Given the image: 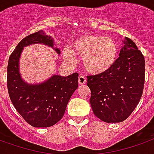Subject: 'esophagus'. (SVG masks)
<instances>
[{
	"instance_id": "1",
	"label": "esophagus",
	"mask_w": 154,
	"mask_h": 154,
	"mask_svg": "<svg viewBox=\"0 0 154 154\" xmlns=\"http://www.w3.org/2000/svg\"><path fill=\"white\" fill-rule=\"evenodd\" d=\"M78 82L80 85H83V84H86V78L85 76H83V75H81L78 77Z\"/></svg>"
}]
</instances>
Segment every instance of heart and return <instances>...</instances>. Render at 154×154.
Returning a JSON list of instances; mask_svg holds the SVG:
<instances>
[{
	"mask_svg": "<svg viewBox=\"0 0 154 154\" xmlns=\"http://www.w3.org/2000/svg\"><path fill=\"white\" fill-rule=\"evenodd\" d=\"M118 47L111 37L87 34L74 40L69 49H64L63 57L66 63L73 65L75 56L82 57V65L92 74L105 72L117 60Z\"/></svg>",
	"mask_w": 154,
	"mask_h": 154,
	"instance_id": "heart-1",
	"label": "heart"
}]
</instances>
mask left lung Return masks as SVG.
<instances>
[{
  "instance_id": "obj_1",
  "label": "left lung",
  "mask_w": 154,
  "mask_h": 154,
  "mask_svg": "<svg viewBox=\"0 0 154 154\" xmlns=\"http://www.w3.org/2000/svg\"><path fill=\"white\" fill-rule=\"evenodd\" d=\"M124 45L112 68L87 76L94 114L105 122H121L131 114L143 94L144 57L135 42L125 36Z\"/></svg>"
}]
</instances>
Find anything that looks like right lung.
<instances>
[{
    "mask_svg": "<svg viewBox=\"0 0 154 154\" xmlns=\"http://www.w3.org/2000/svg\"><path fill=\"white\" fill-rule=\"evenodd\" d=\"M32 44H43L54 48V41L42 30L30 34L19 42L9 58L7 87L10 100L19 114L34 127H49L61 120L72 94L78 86V73L62 77L54 75L45 82L32 85L23 80L19 62L23 49Z\"/></svg>",
    "mask_w": 154,
    "mask_h": 154,
    "instance_id": "right-lung-1",
    "label": "right lung"
}]
</instances>
